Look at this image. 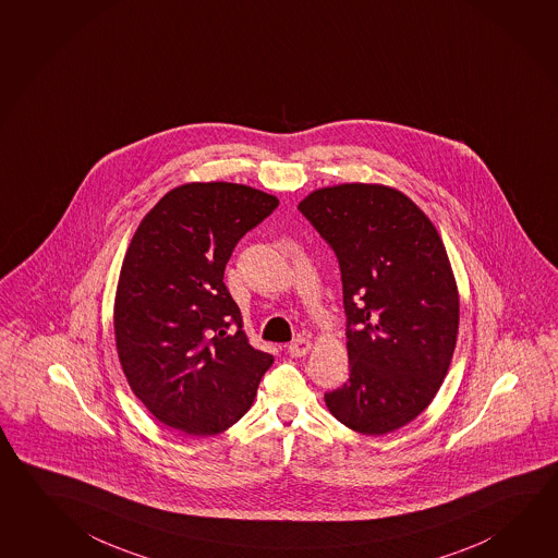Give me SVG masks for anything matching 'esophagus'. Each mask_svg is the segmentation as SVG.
I'll return each instance as SVG.
<instances>
[{
	"label": "esophagus",
	"mask_w": 558,
	"mask_h": 558,
	"mask_svg": "<svg viewBox=\"0 0 558 558\" xmlns=\"http://www.w3.org/2000/svg\"><path fill=\"white\" fill-rule=\"evenodd\" d=\"M287 350H289V355H293V357H301V355L306 354V352L311 350V342H308L306 338H301V336H299V338H294L293 342L289 344Z\"/></svg>",
	"instance_id": "obj_1"
}]
</instances>
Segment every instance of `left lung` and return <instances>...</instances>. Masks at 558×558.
<instances>
[{"mask_svg":"<svg viewBox=\"0 0 558 558\" xmlns=\"http://www.w3.org/2000/svg\"><path fill=\"white\" fill-rule=\"evenodd\" d=\"M299 213L342 275L350 379L325 393L342 425L379 436L435 399L454 354L458 291L445 245L413 201L381 184L308 194Z\"/></svg>","mask_w":558,"mask_h":558,"instance_id":"left-lung-1","label":"left lung"}]
</instances>
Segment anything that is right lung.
<instances>
[{"mask_svg": "<svg viewBox=\"0 0 558 558\" xmlns=\"http://www.w3.org/2000/svg\"><path fill=\"white\" fill-rule=\"evenodd\" d=\"M277 206L243 184H183L133 235L116 296V345L133 393L162 425L220 435L254 403L274 355L247 342L223 271L238 242Z\"/></svg>", "mask_w": 558, "mask_h": 558, "instance_id": "obj_1", "label": "right lung"}]
</instances>
